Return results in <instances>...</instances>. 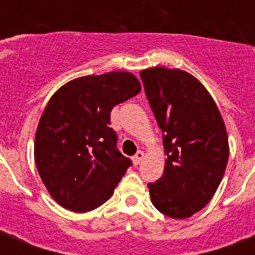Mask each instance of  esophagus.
Segmentation results:
<instances>
[{"instance_id": "obj_1", "label": "esophagus", "mask_w": 255, "mask_h": 255, "mask_svg": "<svg viewBox=\"0 0 255 255\" xmlns=\"http://www.w3.org/2000/svg\"><path fill=\"white\" fill-rule=\"evenodd\" d=\"M144 159V152L143 151H139L137 153H136L133 157H132V160H133V164L135 165H139L140 163H141V160Z\"/></svg>"}]
</instances>
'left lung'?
I'll list each match as a JSON object with an SVG mask.
<instances>
[{"instance_id":"1","label":"left lung","mask_w":255,"mask_h":255,"mask_svg":"<svg viewBox=\"0 0 255 255\" xmlns=\"http://www.w3.org/2000/svg\"><path fill=\"white\" fill-rule=\"evenodd\" d=\"M145 95L163 131V176L148 184L152 204L172 218H188L216 193L229 159L222 116L206 88L178 69L140 73Z\"/></svg>"}]
</instances>
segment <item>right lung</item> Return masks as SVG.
<instances>
[{
  "label": "right lung",
  "instance_id": "add662e5",
  "mask_svg": "<svg viewBox=\"0 0 255 255\" xmlns=\"http://www.w3.org/2000/svg\"><path fill=\"white\" fill-rule=\"evenodd\" d=\"M140 90L135 75L112 71L77 78L51 96L38 124L34 157L59 205L85 213L111 197L132 165L116 147L111 111Z\"/></svg>",
  "mask_w": 255,
  "mask_h": 255
}]
</instances>
